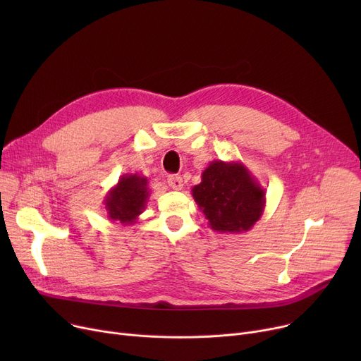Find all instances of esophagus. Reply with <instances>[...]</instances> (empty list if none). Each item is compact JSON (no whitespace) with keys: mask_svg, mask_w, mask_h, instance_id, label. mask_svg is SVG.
<instances>
[{"mask_svg":"<svg viewBox=\"0 0 361 361\" xmlns=\"http://www.w3.org/2000/svg\"><path fill=\"white\" fill-rule=\"evenodd\" d=\"M168 184L173 190H181L183 188V178L180 176H169L168 177Z\"/></svg>","mask_w":361,"mask_h":361,"instance_id":"esophagus-1","label":"esophagus"}]
</instances>
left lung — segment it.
<instances>
[{
    "mask_svg": "<svg viewBox=\"0 0 361 361\" xmlns=\"http://www.w3.org/2000/svg\"><path fill=\"white\" fill-rule=\"evenodd\" d=\"M192 195L207 225L222 234H240L253 228L264 211V190L240 161H212L202 173Z\"/></svg>",
    "mask_w": 361,
    "mask_h": 361,
    "instance_id": "left-lung-1",
    "label": "left lung"
}]
</instances>
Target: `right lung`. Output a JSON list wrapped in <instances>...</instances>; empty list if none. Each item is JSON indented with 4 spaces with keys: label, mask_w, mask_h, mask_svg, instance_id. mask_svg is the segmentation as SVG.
<instances>
[{
    "label": "right lung",
    "mask_w": 361,
    "mask_h": 361,
    "mask_svg": "<svg viewBox=\"0 0 361 361\" xmlns=\"http://www.w3.org/2000/svg\"><path fill=\"white\" fill-rule=\"evenodd\" d=\"M149 196L146 177L139 174L121 176L104 199L106 218L124 226L136 224L139 215L146 209Z\"/></svg>",
    "instance_id": "1"
}]
</instances>
